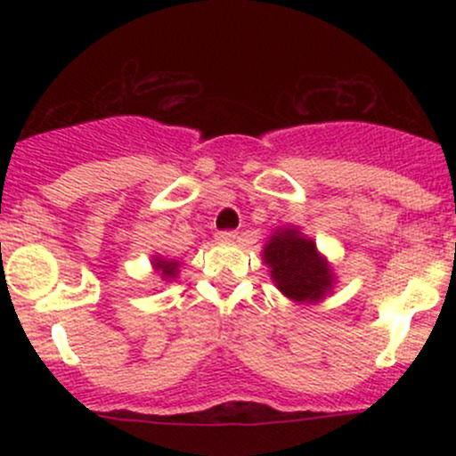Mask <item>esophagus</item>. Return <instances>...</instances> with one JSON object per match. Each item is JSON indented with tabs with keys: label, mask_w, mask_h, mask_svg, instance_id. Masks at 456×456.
Wrapping results in <instances>:
<instances>
[{
	"label": "esophagus",
	"mask_w": 456,
	"mask_h": 456,
	"mask_svg": "<svg viewBox=\"0 0 456 456\" xmlns=\"http://www.w3.org/2000/svg\"><path fill=\"white\" fill-rule=\"evenodd\" d=\"M216 238L221 240V242H233V240L238 238V232H221Z\"/></svg>",
	"instance_id": "esophagus-1"
}]
</instances>
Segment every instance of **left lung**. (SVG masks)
<instances>
[{"mask_svg": "<svg viewBox=\"0 0 456 456\" xmlns=\"http://www.w3.org/2000/svg\"><path fill=\"white\" fill-rule=\"evenodd\" d=\"M264 261L282 296L300 305H315L334 287V272L315 242L300 229H276L264 246Z\"/></svg>", "mask_w": 456, "mask_h": 456, "instance_id": "obj_1", "label": "left lung"}]
</instances>
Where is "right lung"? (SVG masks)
<instances>
[{
    "label": "right lung",
    "mask_w": 456,
    "mask_h": 456,
    "mask_svg": "<svg viewBox=\"0 0 456 456\" xmlns=\"http://www.w3.org/2000/svg\"><path fill=\"white\" fill-rule=\"evenodd\" d=\"M151 264H154L156 272H160L162 281H171V279H175L177 272H180V264H177V261H174V259L154 257V261H151Z\"/></svg>",
    "instance_id": "obj_1"
}]
</instances>
